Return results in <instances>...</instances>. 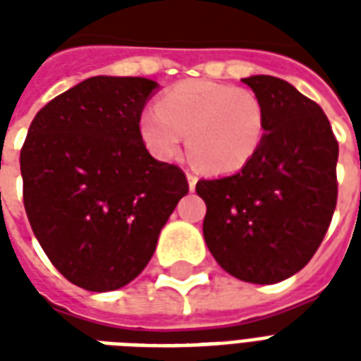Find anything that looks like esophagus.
Instances as JSON below:
<instances>
[{
	"mask_svg": "<svg viewBox=\"0 0 361 361\" xmlns=\"http://www.w3.org/2000/svg\"><path fill=\"white\" fill-rule=\"evenodd\" d=\"M188 183H189V189L193 191V189H195V185H197V176H195V173L188 172Z\"/></svg>",
	"mask_w": 361,
	"mask_h": 361,
	"instance_id": "1",
	"label": "esophagus"
}]
</instances>
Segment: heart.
I'll list each match as a JSON object with an SVG mask.
<instances>
[{"label":"heart","instance_id":"obj_1","mask_svg":"<svg viewBox=\"0 0 361 361\" xmlns=\"http://www.w3.org/2000/svg\"><path fill=\"white\" fill-rule=\"evenodd\" d=\"M139 133L157 158L180 152L188 133L191 157L211 173H234L257 157L267 133L265 104L253 90L216 81H185L142 111Z\"/></svg>","mask_w":361,"mask_h":361}]
</instances>
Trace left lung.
<instances>
[{
	"instance_id": "obj_1",
	"label": "left lung",
	"mask_w": 361,
	"mask_h": 361,
	"mask_svg": "<svg viewBox=\"0 0 361 361\" xmlns=\"http://www.w3.org/2000/svg\"><path fill=\"white\" fill-rule=\"evenodd\" d=\"M263 100L267 133L234 176L197 181L204 242L222 269L274 284L310 263L333 220L338 141L317 102L271 75L242 79Z\"/></svg>"
}]
</instances>
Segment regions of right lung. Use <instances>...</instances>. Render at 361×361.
<instances>
[{
    "label": "right lung",
    "instance_id": "add662e5",
    "mask_svg": "<svg viewBox=\"0 0 361 361\" xmlns=\"http://www.w3.org/2000/svg\"><path fill=\"white\" fill-rule=\"evenodd\" d=\"M157 87L142 77H90L28 127L25 211L51 265L75 286L110 292L139 276L188 195L183 170L150 157L139 133Z\"/></svg>",
    "mask_w": 361,
    "mask_h": 361
}]
</instances>
